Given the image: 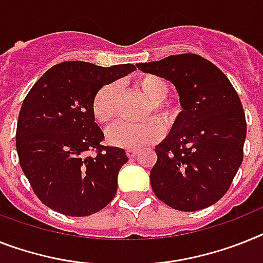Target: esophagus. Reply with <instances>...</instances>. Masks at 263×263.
<instances>
[{"label": "esophagus", "mask_w": 263, "mask_h": 263, "mask_svg": "<svg viewBox=\"0 0 263 263\" xmlns=\"http://www.w3.org/2000/svg\"><path fill=\"white\" fill-rule=\"evenodd\" d=\"M125 152H127V156H128V158H135L136 152H138V151H136L135 148H128Z\"/></svg>", "instance_id": "obj_1"}]
</instances>
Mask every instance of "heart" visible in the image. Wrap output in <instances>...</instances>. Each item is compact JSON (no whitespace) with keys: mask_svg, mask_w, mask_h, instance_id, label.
Returning <instances> with one entry per match:
<instances>
[{"mask_svg":"<svg viewBox=\"0 0 263 263\" xmlns=\"http://www.w3.org/2000/svg\"><path fill=\"white\" fill-rule=\"evenodd\" d=\"M135 87L149 100L148 115L154 119L143 123L120 121L107 131V142L119 148H139L144 144L158 142L163 136V125L170 127L175 121L178 109L174 104L165 101L170 93L168 83L156 74H140L135 79ZM120 88L118 83H108L95 93L92 99V115L100 124H109L118 114V101Z\"/></svg>","mask_w":263,"mask_h":263,"instance_id":"obj_1","label":"heart"}]
</instances>
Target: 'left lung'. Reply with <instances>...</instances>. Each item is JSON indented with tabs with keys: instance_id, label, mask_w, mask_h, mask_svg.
<instances>
[{
	"instance_id": "1",
	"label": "left lung",
	"mask_w": 263,
	"mask_h": 263,
	"mask_svg": "<svg viewBox=\"0 0 263 263\" xmlns=\"http://www.w3.org/2000/svg\"><path fill=\"white\" fill-rule=\"evenodd\" d=\"M136 67L171 81L183 109L155 147L154 193L179 211L211 206L227 193L243 159L246 119L237 90L219 68L194 53Z\"/></svg>"
}]
</instances>
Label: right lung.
<instances>
[{
  "mask_svg": "<svg viewBox=\"0 0 263 263\" xmlns=\"http://www.w3.org/2000/svg\"><path fill=\"white\" fill-rule=\"evenodd\" d=\"M136 69L132 64L98 67L65 61L46 70L26 95L17 121L15 147L33 191L52 210L87 217L104 209L128 160L119 147L101 144L104 134L90 104L103 85ZM97 151L88 156V151Z\"/></svg>",
  "mask_w": 263,
  "mask_h": 263,
  "instance_id": "right-lung-1",
  "label": "right lung"
}]
</instances>
